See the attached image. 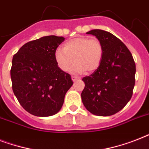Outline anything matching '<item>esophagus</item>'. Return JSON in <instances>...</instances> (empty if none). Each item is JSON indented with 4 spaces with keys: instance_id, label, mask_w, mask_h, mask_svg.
<instances>
[{
    "instance_id": "34e87169",
    "label": "esophagus",
    "mask_w": 149,
    "mask_h": 149,
    "mask_svg": "<svg viewBox=\"0 0 149 149\" xmlns=\"http://www.w3.org/2000/svg\"><path fill=\"white\" fill-rule=\"evenodd\" d=\"M72 81H77V80H78L79 79V77H75V76H72Z\"/></svg>"
}]
</instances>
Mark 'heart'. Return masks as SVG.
<instances>
[{
  "label": "heart",
  "instance_id": "1",
  "mask_svg": "<svg viewBox=\"0 0 149 149\" xmlns=\"http://www.w3.org/2000/svg\"><path fill=\"white\" fill-rule=\"evenodd\" d=\"M55 60L58 68L67 71L73 63L71 71L74 73L92 72L100 65L104 56V47L97 38L77 37L70 39L63 45V49L55 52Z\"/></svg>",
  "mask_w": 149,
  "mask_h": 149
}]
</instances>
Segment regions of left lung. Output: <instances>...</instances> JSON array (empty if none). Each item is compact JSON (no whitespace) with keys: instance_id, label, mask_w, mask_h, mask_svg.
Segmentation results:
<instances>
[{"instance_id":"8db88e82","label":"left lung","mask_w":149,"mask_h":149,"mask_svg":"<svg viewBox=\"0 0 149 149\" xmlns=\"http://www.w3.org/2000/svg\"><path fill=\"white\" fill-rule=\"evenodd\" d=\"M96 36L104 47L103 59L97 70L83 78V104L97 116L118 113L128 103L135 83V63L131 52L118 38L108 31L93 29L86 32Z\"/></svg>"}]
</instances>
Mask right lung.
Here are the masks:
<instances>
[{
	"label": "right lung",
	"mask_w": 149,
	"mask_h": 149,
	"mask_svg": "<svg viewBox=\"0 0 149 149\" xmlns=\"http://www.w3.org/2000/svg\"><path fill=\"white\" fill-rule=\"evenodd\" d=\"M64 40L63 37L45 36L25 43L13 56V92L22 107L35 116L49 117L58 112L73 84L54 56Z\"/></svg>",
	"instance_id": "right-lung-1"
}]
</instances>
